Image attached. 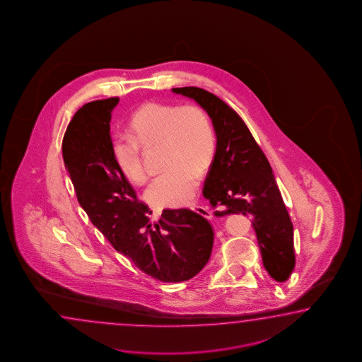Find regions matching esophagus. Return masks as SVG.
I'll list each match as a JSON object with an SVG mask.
<instances>
[{"mask_svg":"<svg viewBox=\"0 0 362 362\" xmlns=\"http://www.w3.org/2000/svg\"><path fill=\"white\" fill-rule=\"evenodd\" d=\"M192 209L194 212H197L198 214H200V216H203L206 220H211V218H212V213H211V211H209L208 208H206V206H192Z\"/></svg>","mask_w":362,"mask_h":362,"instance_id":"obj_1","label":"esophagus"}]
</instances>
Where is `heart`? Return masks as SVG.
Instances as JSON below:
<instances>
[{
    "mask_svg": "<svg viewBox=\"0 0 362 362\" xmlns=\"http://www.w3.org/2000/svg\"><path fill=\"white\" fill-rule=\"evenodd\" d=\"M128 135L113 136L110 153L122 175L134 184L146 178L141 148L160 145L164 168L145 190V199L158 208L187 204L198 192L216 154V135L206 112L198 105L146 103L127 123Z\"/></svg>",
    "mask_w": 362,
    "mask_h": 362,
    "instance_id": "obj_1",
    "label": "heart"
}]
</instances>
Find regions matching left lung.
Returning <instances> with one entry per match:
<instances>
[{
  "label": "left lung",
  "mask_w": 362,
  "mask_h": 362,
  "mask_svg": "<svg viewBox=\"0 0 362 362\" xmlns=\"http://www.w3.org/2000/svg\"><path fill=\"white\" fill-rule=\"evenodd\" d=\"M195 100L212 119L216 154L206 175L203 195L216 216H252L263 266L283 283L296 266L293 223L284 204L269 160L240 115L216 95L199 87L172 88Z\"/></svg>",
  "instance_id": "1"
}]
</instances>
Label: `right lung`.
Here are the masks:
<instances>
[{"mask_svg": "<svg viewBox=\"0 0 362 362\" xmlns=\"http://www.w3.org/2000/svg\"><path fill=\"white\" fill-rule=\"evenodd\" d=\"M119 99L79 109L63 139V158L81 206L115 250L163 283L195 276L209 261L211 223L190 209H164L151 225L149 206L137 200L110 153V119Z\"/></svg>", "mask_w": 362, "mask_h": 362, "instance_id": "obj_1", "label": "right lung"}]
</instances>
